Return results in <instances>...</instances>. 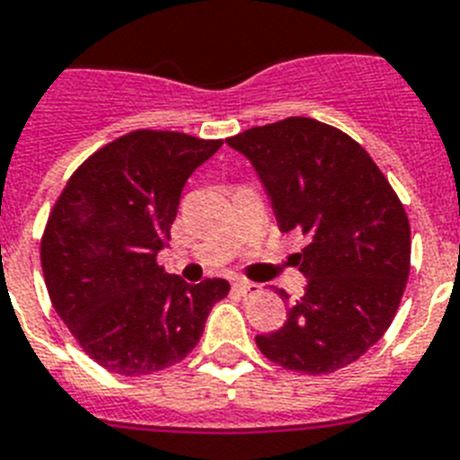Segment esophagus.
Listing matches in <instances>:
<instances>
[{"label":"esophagus","mask_w":460,"mask_h":460,"mask_svg":"<svg viewBox=\"0 0 460 460\" xmlns=\"http://www.w3.org/2000/svg\"><path fill=\"white\" fill-rule=\"evenodd\" d=\"M234 289H236L241 296H252V295H260V285L257 283H250V280H236L234 283Z\"/></svg>","instance_id":"obj_1"}]
</instances>
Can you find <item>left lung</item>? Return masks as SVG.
<instances>
[{
	"label": "left lung",
	"mask_w": 460,
	"mask_h": 460,
	"mask_svg": "<svg viewBox=\"0 0 460 460\" xmlns=\"http://www.w3.org/2000/svg\"><path fill=\"white\" fill-rule=\"evenodd\" d=\"M226 145L250 158L280 231L308 236L295 254L308 278L304 296L280 330L254 341L292 372L346 367L384 337L402 299L411 260L404 206L353 137L315 119L254 126Z\"/></svg>",
	"instance_id": "8db88e82"
}]
</instances>
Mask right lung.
I'll list each match as a JSON object with an SVG mask.
<instances>
[{"instance_id":"obj_1","label":"right lung","mask_w":460,"mask_h":460,"mask_svg":"<svg viewBox=\"0 0 460 460\" xmlns=\"http://www.w3.org/2000/svg\"><path fill=\"white\" fill-rule=\"evenodd\" d=\"M222 140L133 130L84 161L58 196L41 271L56 314L100 367L145 376L196 349L224 278L189 285L156 254L171 241L189 175Z\"/></svg>"}]
</instances>
